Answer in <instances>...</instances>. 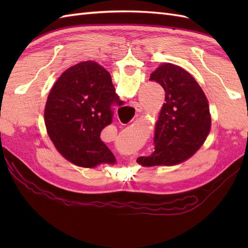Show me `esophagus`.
Returning a JSON list of instances; mask_svg holds the SVG:
<instances>
[{"mask_svg": "<svg viewBox=\"0 0 248 248\" xmlns=\"http://www.w3.org/2000/svg\"><path fill=\"white\" fill-rule=\"evenodd\" d=\"M133 108H135V110H136V112H138V113H140L141 110H143V108H141L140 104H139V103H134V104H133Z\"/></svg>", "mask_w": 248, "mask_h": 248, "instance_id": "esophagus-1", "label": "esophagus"}]
</instances>
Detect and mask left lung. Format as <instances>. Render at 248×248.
Segmentation results:
<instances>
[{"label": "left lung", "instance_id": "8db88e82", "mask_svg": "<svg viewBox=\"0 0 248 248\" xmlns=\"http://www.w3.org/2000/svg\"><path fill=\"white\" fill-rule=\"evenodd\" d=\"M165 91V103L155 124V151L140 156L143 166L176 165L191 157L211 129L209 102L196 80L177 65L166 62L150 75Z\"/></svg>", "mask_w": 248, "mask_h": 248}]
</instances>
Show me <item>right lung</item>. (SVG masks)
<instances>
[{"label": "right lung", "mask_w": 248, "mask_h": 248, "mask_svg": "<svg viewBox=\"0 0 248 248\" xmlns=\"http://www.w3.org/2000/svg\"><path fill=\"white\" fill-rule=\"evenodd\" d=\"M121 103L108 70L93 61L78 62L62 72L51 89L45 108L46 132L73 164H114L100 133L112 124L113 105Z\"/></svg>", "instance_id": "1"}]
</instances>
